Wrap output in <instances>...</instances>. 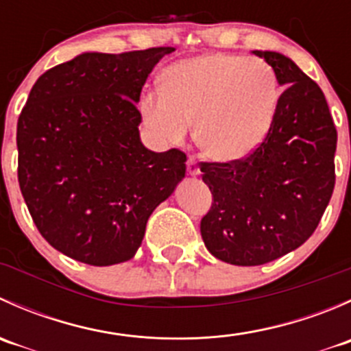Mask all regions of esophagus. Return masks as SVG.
<instances>
[{
	"label": "esophagus",
	"mask_w": 351,
	"mask_h": 351,
	"mask_svg": "<svg viewBox=\"0 0 351 351\" xmlns=\"http://www.w3.org/2000/svg\"><path fill=\"white\" fill-rule=\"evenodd\" d=\"M186 171H189V175L192 176L200 175V166H198V162L193 158H190L189 161H186Z\"/></svg>",
	"instance_id": "obj_1"
}]
</instances>
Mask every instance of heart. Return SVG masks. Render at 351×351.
Wrapping results in <instances>:
<instances>
[{
    "label": "heart",
    "instance_id": "obj_1",
    "mask_svg": "<svg viewBox=\"0 0 351 351\" xmlns=\"http://www.w3.org/2000/svg\"><path fill=\"white\" fill-rule=\"evenodd\" d=\"M278 104L280 81L267 61L210 52L169 66L162 90L141 100V115L169 146L185 143L197 125L198 146L208 158L236 162L263 144Z\"/></svg>",
    "mask_w": 351,
    "mask_h": 351
}]
</instances>
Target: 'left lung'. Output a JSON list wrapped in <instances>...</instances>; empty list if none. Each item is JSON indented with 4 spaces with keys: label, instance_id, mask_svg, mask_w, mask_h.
I'll return each instance as SVG.
<instances>
[{
    "label": "left lung",
    "instance_id": "8db88e82",
    "mask_svg": "<svg viewBox=\"0 0 351 351\" xmlns=\"http://www.w3.org/2000/svg\"><path fill=\"white\" fill-rule=\"evenodd\" d=\"M253 54L285 86L270 134L241 161L200 166L214 198L202 239L217 260L238 267L268 263L306 243L335 189L338 136L324 93L280 52Z\"/></svg>",
    "mask_w": 351,
    "mask_h": 351
}]
</instances>
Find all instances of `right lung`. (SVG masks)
Returning <instances> with one entry per match:
<instances>
[{
    "label": "right lung",
    "mask_w": 351,
    "mask_h": 351,
    "mask_svg": "<svg viewBox=\"0 0 351 351\" xmlns=\"http://www.w3.org/2000/svg\"><path fill=\"white\" fill-rule=\"evenodd\" d=\"M173 51L83 52L30 90L16 125L20 190L38 232L73 260H130L149 215L185 178V153L141 143L136 105Z\"/></svg>",
    "instance_id": "1"
}]
</instances>
